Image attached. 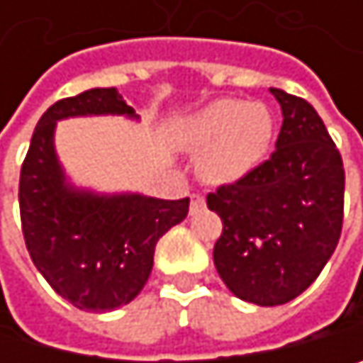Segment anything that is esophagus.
<instances>
[{
  "mask_svg": "<svg viewBox=\"0 0 363 363\" xmlns=\"http://www.w3.org/2000/svg\"><path fill=\"white\" fill-rule=\"evenodd\" d=\"M202 208H204V198L200 194H194L191 196V204H189V213L196 216L198 211H202Z\"/></svg>",
  "mask_w": 363,
  "mask_h": 363,
  "instance_id": "esophagus-1",
  "label": "esophagus"
}]
</instances>
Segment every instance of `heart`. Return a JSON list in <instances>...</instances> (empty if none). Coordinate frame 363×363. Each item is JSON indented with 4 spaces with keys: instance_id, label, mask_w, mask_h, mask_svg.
Instances as JSON below:
<instances>
[{
    "instance_id": "1",
    "label": "heart",
    "mask_w": 363,
    "mask_h": 363,
    "mask_svg": "<svg viewBox=\"0 0 363 363\" xmlns=\"http://www.w3.org/2000/svg\"><path fill=\"white\" fill-rule=\"evenodd\" d=\"M169 139L187 155H200L198 174L204 183L226 187L244 180L266 159L272 117L257 102L216 100L178 119Z\"/></svg>"
}]
</instances>
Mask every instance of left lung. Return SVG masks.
Wrapping results in <instances>:
<instances>
[{"instance_id": "8db88e82", "label": "left lung", "mask_w": 363, "mask_h": 363, "mask_svg": "<svg viewBox=\"0 0 363 363\" xmlns=\"http://www.w3.org/2000/svg\"><path fill=\"white\" fill-rule=\"evenodd\" d=\"M270 93L283 113L274 155L206 198L224 222L216 270L237 298L261 307L294 301L318 279L344 218V165L323 119L303 97Z\"/></svg>"}]
</instances>
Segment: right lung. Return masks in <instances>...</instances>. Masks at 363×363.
<instances>
[{"instance_id":"obj_1","label":"right lung","mask_w":363,"mask_h":363,"mask_svg":"<svg viewBox=\"0 0 363 363\" xmlns=\"http://www.w3.org/2000/svg\"><path fill=\"white\" fill-rule=\"evenodd\" d=\"M72 117L139 115L115 86L89 89L52 104L38 119L19 178L21 226L36 270L82 311L128 305L155 266V246L187 218L189 198L104 194L76 185L58 159L56 126Z\"/></svg>"}]
</instances>
